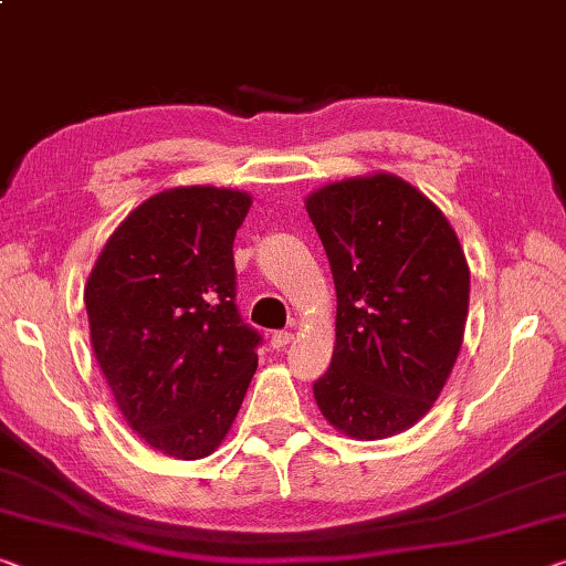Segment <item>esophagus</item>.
<instances>
[{
    "label": "esophagus",
    "mask_w": 566,
    "mask_h": 566,
    "mask_svg": "<svg viewBox=\"0 0 566 566\" xmlns=\"http://www.w3.org/2000/svg\"><path fill=\"white\" fill-rule=\"evenodd\" d=\"M294 339V335L292 332H286V329H280V332H272V347H286Z\"/></svg>",
    "instance_id": "esophagus-1"
}]
</instances>
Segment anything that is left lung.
<instances>
[{"instance_id": "left-lung-1", "label": "left lung", "mask_w": 566, "mask_h": 566, "mask_svg": "<svg viewBox=\"0 0 566 566\" xmlns=\"http://www.w3.org/2000/svg\"><path fill=\"white\" fill-rule=\"evenodd\" d=\"M337 292L335 353L315 382L332 426L380 441L441 396L463 343L471 274L438 206L392 174L310 193Z\"/></svg>"}]
</instances>
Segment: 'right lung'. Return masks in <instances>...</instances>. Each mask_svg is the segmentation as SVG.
Segmentation results:
<instances>
[{
    "label": "right lung",
    "mask_w": 566,
    "mask_h": 566,
    "mask_svg": "<svg viewBox=\"0 0 566 566\" xmlns=\"http://www.w3.org/2000/svg\"><path fill=\"white\" fill-rule=\"evenodd\" d=\"M249 193L181 186L125 219L90 272V343L115 402L156 451L196 461L234 423L262 335L237 307Z\"/></svg>",
    "instance_id": "obj_1"
}]
</instances>
